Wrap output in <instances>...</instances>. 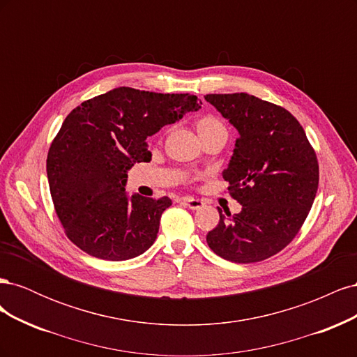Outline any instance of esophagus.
I'll return each mask as SVG.
<instances>
[{"instance_id":"1","label":"esophagus","mask_w":357,"mask_h":357,"mask_svg":"<svg viewBox=\"0 0 357 357\" xmlns=\"http://www.w3.org/2000/svg\"><path fill=\"white\" fill-rule=\"evenodd\" d=\"M181 202L186 205V207H189L190 210H198V208H201V207H204V201H201V199H197V198H192V197H185V198H181Z\"/></svg>"}]
</instances>
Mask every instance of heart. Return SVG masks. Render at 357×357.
I'll list each match as a JSON object with an SVG mask.
<instances>
[{"mask_svg":"<svg viewBox=\"0 0 357 357\" xmlns=\"http://www.w3.org/2000/svg\"><path fill=\"white\" fill-rule=\"evenodd\" d=\"M197 129H198V134H201L205 131H214V129H225V128L218 119L213 116H207V117H202L197 123Z\"/></svg>","mask_w":357,"mask_h":357,"instance_id":"1","label":"heart"}]
</instances>
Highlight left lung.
<instances>
[{
	"label": "left lung",
	"instance_id": "left-lung-1",
	"mask_svg": "<svg viewBox=\"0 0 357 357\" xmlns=\"http://www.w3.org/2000/svg\"><path fill=\"white\" fill-rule=\"evenodd\" d=\"M238 131L222 176L241 211L222 214L207 234L211 250L235 264L264 261L295 238L314 202L319 164L304 128L283 107L248 93H210Z\"/></svg>",
	"mask_w": 357,
	"mask_h": 357
}]
</instances>
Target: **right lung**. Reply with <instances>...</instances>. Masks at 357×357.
Wrapping results in <instances>:
<instances>
[{"label": "right lung", "mask_w": 357, "mask_h": 357, "mask_svg": "<svg viewBox=\"0 0 357 357\" xmlns=\"http://www.w3.org/2000/svg\"><path fill=\"white\" fill-rule=\"evenodd\" d=\"M189 93L116 88L82 102L66 117L49 149L47 178L68 238L104 261H128L155 243L164 197L128 195V171L150 156L146 139L198 112Z\"/></svg>", "instance_id": "add662e5"}]
</instances>
